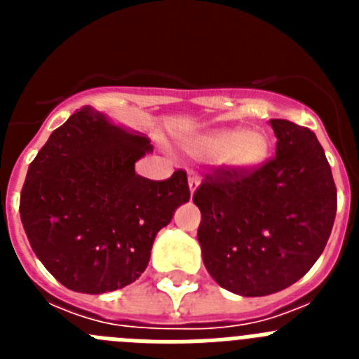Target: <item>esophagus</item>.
Wrapping results in <instances>:
<instances>
[{"instance_id":"obj_1","label":"esophagus","mask_w":359,"mask_h":359,"mask_svg":"<svg viewBox=\"0 0 359 359\" xmlns=\"http://www.w3.org/2000/svg\"><path fill=\"white\" fill-rule=\"evenodd\" d=\"M199 187V176L196 172H189V190L190 194H194Z\"/></svg>"}]
</instances>
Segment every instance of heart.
<instances>
[{
    "mask_svg": "<svg viewBox=\"0 0 359 359\" xmlns=\"http://www.w3.org/2000/svg\"><path fill=\"white\" fill-rule=\"evenodd\" d=\"M189 151L201 158H224L233 170H252L268 156V136L246 129H221L190 142Z\"/></svg>",
    "mask_w": 359,
    "mask_h": 359,
    "instance_id": "b5f03b06",
    "label": "heart"
}]
</instances>
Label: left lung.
I'll return each instance as SVG.
<instances>
[{
	"instance_id": "obj_1",
	"label": "left lung",
	"mask_w": 359,
	"mask_h": 359,
	"mask_svg": "<svg viewBox=\"0 0 359 359\" xmlns=\"http://www.w3.org/2000/svg\"><path fill=\"white\" fill-rule=\"evenodd\" d=\"M277 152L252 172L217 170L194 194L203 262L219 286L266 297L304 277L322 255L336 217V187L318 138L269 120Z\"/></svg>"
}]
</instances>
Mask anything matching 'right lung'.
Here are the masks:
<instances>
[{"label": "right lung", "instance_id": "add662e5", "mask_svg": "<svg viewBox=\"0 0 359 359\" xmlns=\"http://www.w3.org/2000/svg\"><path fill=\"white\" fill-rule=\"evenodd\" d=\"M147 135L82 107L50 135L28 167L19 214L32 250L68 290L102 294L140 277L154 237L190 199L187 174L135 172Z\"/></svg>", "mask_w": 359, "mask_h": 359}]
</instances>
